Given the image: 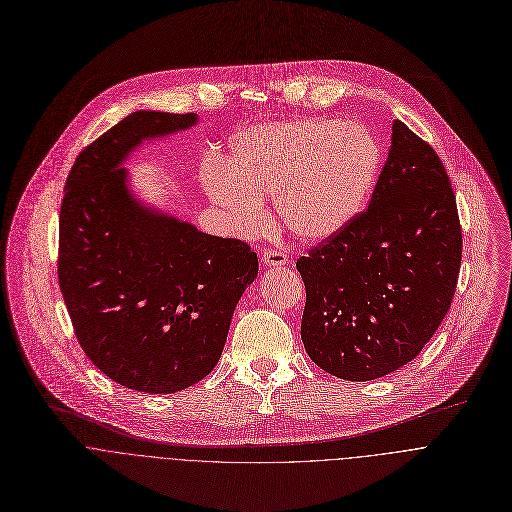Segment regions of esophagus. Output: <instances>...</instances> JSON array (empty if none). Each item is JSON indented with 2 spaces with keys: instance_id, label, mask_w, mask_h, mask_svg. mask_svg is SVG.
<instances>
[{
  "instance_id": "34e87169",
  "label": "esophagus",
  "mask_w": 512,
  "mask_h": 512,
  "mask_svg": "<svg viewBox=\"0 0 512 512\" xmlns=\"http://www.w3.org/2000/svg\"><path fill=\"white\" fill-rule=\"evenodd\" d=\"M261 259H263V265H267V267H283L287 263V255L281 251H275V249L263 251Z\"/></svg>"
}]
</instances>
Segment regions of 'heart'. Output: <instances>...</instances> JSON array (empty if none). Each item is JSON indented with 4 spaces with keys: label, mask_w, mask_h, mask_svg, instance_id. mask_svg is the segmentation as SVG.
<instances>
[{
    "label": "heart",
    "mask_w": 512,
    "mask_h": 512,
    "mask_svg": "<svg viewBox=\"0 0 512 512\" xmlns=\"http://www.w3.org/2000/svg\"><path fill=\"white\" fill-rule=\"evenodd\" d=\"M380 160L378 138L356 122H263L233 138L227 168L211 164L203 187L241 235L263 227L261 201L271 197L287 233L321 243L342 233L366 207Z\"/></svg>",
    "instance_id": "obj_1"
}]
</instances>
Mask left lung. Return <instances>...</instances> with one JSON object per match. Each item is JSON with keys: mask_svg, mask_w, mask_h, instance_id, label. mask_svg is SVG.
<instances>
[{"mask_svg": "<svg viewBox=\"0 0 512 512\" xmlns=\"http://www.w3.org/2000/svg\"><path fill=\"white\" fill-rule=\"evenodd\" d=\"M460 259L456 197L444 164L396 120L368 211L297 261L307 356L350 382L406 366L448 313Z\"/></svg>", "mask_w": 512, "mask_h": 512, "instance_id": "left-lung-1", "label": "left lung"}]
</instances>
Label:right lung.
<instances>
[{
    "label": "right lung",
    "mask_w": 512,
    "mask_h": 512,
    "mask_svg": "<svg viewBox=\"0 0 512 512\" xmlns=\"http://www.w3.org/2000/svg\"><path fill=\"white\" fill-rule=\"evenodd\" d=\"M197 114L138 110L86 146L60 211V289L78 342L110 380L175 394L213 372L259 263L247 243L136 199L124 162Z\"/></svg>",
    "instance_id": "1"
}]
</instances>
